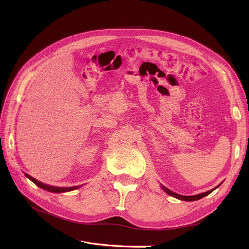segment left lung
<instances>
[{
  "label": "left lung",
  "instance_id": "left-lung-1",
  "mask_svg": "<svg viewBox=\"0 0 249 249\" xmlns=\"http://www.w3.org/2000/svg\"><path fill=\"white\" fill-rule=\"evenodd\" d=\"M218 186H219V185H218ZM218 186H217V187H218ZM161 188H162L163 190H165V192H166L168 195H170V196H172V197L177 198V199L183 200V201H196V200L202 199L203 197H205V196H208L210 193H212L216 187H215L214 189L209 190V192H205V193H202V194H198V195H194V196H183V195H178V194H177V193H173L172 190H170L169 188H167V187H165V186H162V185H161Z\"/></svg>",
  "mask_w": 249,
  "mask_h": 249
}]
</instances>
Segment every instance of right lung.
I'll return each instance as SVG.
<instances>
[{"mask_svg":"<svg viewBox=\"0 0 249 249\" xmlns=\"http://www.w3.org/2000/svg\"><path fill=\"white\" fill-rule=\"evenodd\" d=\"M25 176L28 178H30L32 182H33L34 184H36L37 186L43 188L45 190H48V192H52V193H64V192H71V190H73V189H77L79 186H75V187H55V186H50V185H46L44 183H41L39 181H37V179H35L34 178H32L31 176H29V174L25 173Z\"/></svg>","mask_w":249,"mask_h":249,"instance_id":"right-lung-1","label":"right lung"}]
</instances>
